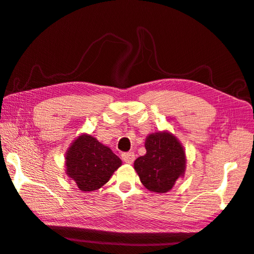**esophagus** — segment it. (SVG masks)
<instances>
[{
	"mask_svg": "<svg viewBox=\"0 0 254 254\" xmlns=\"http://www.w3.org/2000/svg\"><path fill=\"white\" fill-rule=\"evenodd\" d=\"M121 158L123 161L126 162V163L132 164L135 160V154L133 152H125V153H122Z\"/></svg>",
	"mask_w": 254,
	"mask_h": 254,
	"instance_id": "esophagus-1",
	"label": "esophagus"
}]
</instances>
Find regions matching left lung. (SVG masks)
<instances>
[{"instance_id":"left-lung-1","label":"left lung","mask_w":254,"mask_h":254,"mask_svg":"<svg viewBox=\"0 0 254 254\" xmlns=\"http://www.w3.org/2000/svg\"><path fill=\"white\" fill-rule=\"evenodd\" d=\"M146 154L134 162V168L141 184L149 191L166 193L186 171V153L183 145L170 132L147 136Z\"/></svg>"}]
</instances>
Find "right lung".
<instances>
[{
	"mask_svg": "<svg viewBox=\"0 0 254 254\" xmlns=\"http://www.w3.org/2000/svg\"><path fill=\"white\" fill-rule=\"evenodd\" d=\"M121 164L112 149L88 134L78 136L65 154L67 176L84 192L100 189Z\"/></svg>",
	"mask_w": 254,
	"mask_h": 254,
	"instance_id": "1",
	"label": "right lung"
}]
</instances>
